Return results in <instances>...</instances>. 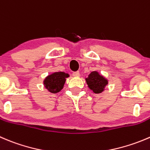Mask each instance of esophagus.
Here are the masks:
<instances>
[{"mask_svg": "<svg viewBox=\"0 0 150 150\" xmlns=\"http://www.w3.org/2000/svg\"><path fill=\"white\" fill-rule=\"evenodd\" d=\"M72 75L75 77H79L80 76V72H78V71H77V72H74L73 73H72Z\"/></svg>", "mask_w": 150, "mask_h": 150, "instance_id": "1", "label": "esophagus"}]
</instances>
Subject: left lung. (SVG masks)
Segmentation results:
<instances>
[{
    "instance_id": "1",
    "label": "left lung",
    "mask_w": 150,
    "mask_h": 150,
    "mask_svg": "<svg viewBox=\"0 0 150 150\" xmlns=\"http://www.w3.org/2000/svg\"><path fill=\"white\" fill-rule=\"evenodd\" d=\"M88 87L95 94H100L105 90L106 86L108 83V80L103 75H100L97 71H93L88 78H86Z\"/></svg>"
}]
</instances>
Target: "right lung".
Listing matches in <instances>:
<instances>
[{
  "label": "right lung",
  "instance_id": "1",
  "mask_svg": "<svg viewBox=\"0 0 150 150\" xmlns=\"http://www.w3.org/2000/svg\"><path fill=\"white\" fill-rule=\"evenodd\" d=\"M68 77H69V74L64 72H53L46 77L43 83L49 92L56 94L63 88L66 78Z\"/></svg>",
  "mask_w": 150,
  "mask_h": 150
}]
</instances>
